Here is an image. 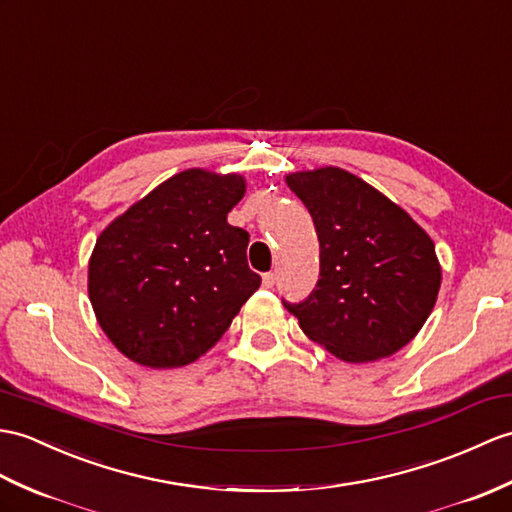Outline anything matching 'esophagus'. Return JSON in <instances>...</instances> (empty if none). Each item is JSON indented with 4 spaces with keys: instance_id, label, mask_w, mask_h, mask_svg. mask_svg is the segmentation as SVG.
Returning <instances> with one entry per match:
<instances>
[{
    "instance_id": "obj_1",
    "label": "esophagus",
    "mask_w": 512,
    "mask_h": 512,
    "mask_svg": "<svg viewBox=\"0 0 512 512\" xmlns=\"http://www.w3.org/2000/svg\"><path fill=\"white\" fill-rule=\"evenodd\" d=\"M275 272H266L264 277H261V281H264V288H272V285H275Z\"/></svg>"
}]
</instances>
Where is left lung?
<instances>
[{"label":"left lung","instance_id":"obj_1","mask_svg":"<svg viewBox=\"0 0 512 512\" xmlns=\"http://www.w3.org/2000/svg\"><path fill=\"white\" fill-rule=\"evenodd\" d=\"M320 244L316 290L288 312L349 364L377 362L419 334L441 290L432 237L379 189L342 168L285 174Z\"/></svg>","mask_w":512,"mask_h":512}]
</instances>
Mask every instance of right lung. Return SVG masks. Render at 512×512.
I'll list each match as a JSON object with an SVG mask.
<instances>
[{"mask_svg": "<svg viewBox=\"0 0 512 512\" xmlns=\"http://www.w3.org/2000/svg\"><path fill=\"white\" fill-rule=\"evenodd\" d=\"M246 178L189 168L130 205L95 240L89 301L115 349L148 368L196 362L259 288L248 233L227 213Z\"/></svg>", "mask_w": 512, "mask_h": 512, "instance_id": "add662e5", "label": "right lung"}]
</instances>
